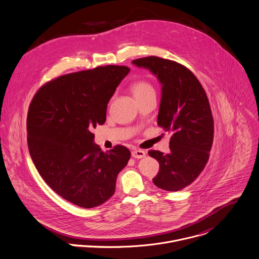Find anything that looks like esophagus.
I'll return each instance as SVG.
<instances>
[{
    "mask_svg": "<svg viewBox=\"0 0 259 259\" xmlns=\"http://www.w3.org/2000/svg\"><path fill=\"white\" fill-rule=\"evenodd\" d=\"M131 154L134 158H143L146 153H145V151H143L141 149H134Z\"/></svg>",
    "mask_w": 259,
    "mask_h": 259,
    "instance_id": "34e87169",
    "label": "esophagus"
}]
</instances>
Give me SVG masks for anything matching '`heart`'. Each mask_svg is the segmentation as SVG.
<instances>
[{"label": "heart", "mask_w": 259, "mask_h": 259, "mask_svg": "<svg viewBox=\"0 0 259 259\" xmlns=\"http://www.w3.org/2000/svg\"><path fill=\"white\" fill-rule=\"evenodd\" d=\"M130 89L136 100H139L149 94L154 93V89L152 84L145 79H138L133 81L130 85Z\"/></svg>", "instance_id": "heart-1"}]
</instances>
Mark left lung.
<instances>
[{
  "label": "left lung",
  "instance_id": "1",
  "mask_svg": "<svg viewBox=\"0 0 259 259\" xmlns=\"http://www.w3.org/2000/svg\"><path fill=\"white\" fill-rule=\"evenodd\" d=\"M132 63L149 69L161 83L157 125L171 134L169 153L148 151L159 162L153 184L164 191H181L199 177L210 156L214 119L207 94L195 74L181 63L157 56Z\"/></svg>",
  "mask_w": 259,
  "mask_h": 259
}]
</instances>
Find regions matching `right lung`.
I'll list each match as a JSON object with an SVG mask.
<instances>
[{
    "mask_svg": "<svg viewBox=\"0 0 259 259\" xmlns=\"http://www.w3.org/2000/svg\"><path fill=\"white\" fill-rule=\"evenodd\" d=\"M130 68L99 66L61 75L43 84L27 115L31 158L45 183L61 198L95 208L115 193L130 151L116 145L102 151L92 129L106 122L107 106Z\"/></svg>",
    "mask_w": 259,
    "mask_h": 259,
    "instance_id": "obj_1",
    "label": "right lung"
}]
</instances>
